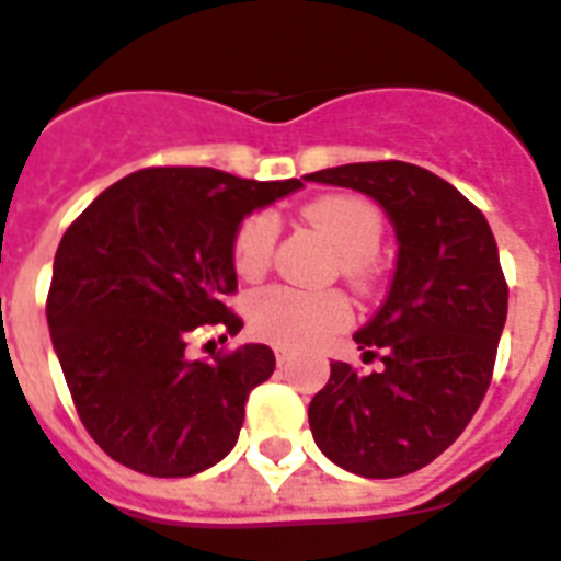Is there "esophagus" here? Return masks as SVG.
<instances>
[{"mask_svg": "<svg viewBox=\"0 0 561 561\" xmlns=\"http://www.w3.org/2000/svg\"><path fill=\"white\" fill-rule=\"evenodd\" d=\"M273 354H276V363H279V366H285V363H290V357H294V348H288V345H276V348H273Z\"/></svg>", "mask_w": 561, "mask_h": 561, "instance_id": "esophagus-1", "label": "esophagus"}]
</instances>
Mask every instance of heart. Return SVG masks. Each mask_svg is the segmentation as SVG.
I'll use <instances>...</instances> for the list:
<instances>
[{
	"label": "heart",
	"instance_id": "1",
	"mask_svg": "<svg viewBox=\"0 0 561 561\" xmlns=\"http://www.w3.org/2000/svg\"><path fill=\"white\" fill-rule=\"evenodd\" d=\"M305 221L320 230L322 239L343 259L345 273L363 276L368 256L383 236V218L366 198L325 195L302 209ZM276 244V218L253 213L236 227L233 267L241 279H259L267 271ZM352 320V305L336 290H294L273 285L250 296L248 322L253 334L276 345H313L343 331Z\"/></svg>",
	"mask_w": 561,
	"mask_h": 561
}]
</instances>
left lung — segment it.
<instances>
[{"instance_id": "8db88e82", "label": "left lung", "mask_w": 561, "mask_h": 561, "mask_svg": "<svg viewBox=\"0 0 561 561\" xmlns=\"http://www.w3.org/2000/svg\"><path fill=\"white\" fill-rule=\"evenodd\" d=\"M305 181L375 198L398 236L389 296L354 334L363 359L380 366L359 375L331 363L308 407L313 440L354 476H409L467 430L493 377L507 320L493 230L449 181L414 163H345Z\"/></svg>"}]
</instances>
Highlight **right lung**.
I'll return each instance as SVG.
<instances>
[{"label":"right lung","mask_w":561,"mask_h":561,"mask_svg":"<svg viewBox=\"0 0 561 561\" xmlns=\"http://www.w3.org/2000/svg\"><path fill=\"white\" fill-rule=\"evenodd\" d=\"M299 186L149 167L103 190L68 227L45 313L77 414L108 458L186 478L233 449L250 391L276 357L250 343L193 359L186 334L198 325L239 334L225 305L236 294V227Z\"/></svg>","instance_id":"add662e5"}]
</instances>
